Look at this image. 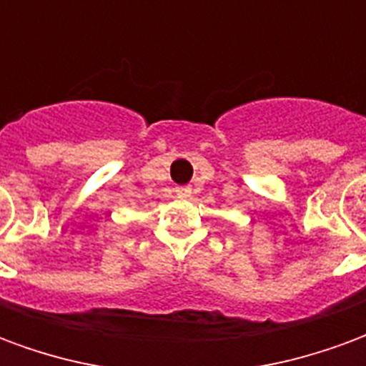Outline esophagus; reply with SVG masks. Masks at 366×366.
I'll list each match as a JSON object with an SVG mask.
<instances>
[{
  "mask_svg": "<svg viewBox=\"0 0 366 366\" xmlns=\"http://www.w3.org/2000/svg\"><path fill=\"white\" fill-rule=\"evenodd\" d=\"M175 193H177L181 199H187V197H191V187H189V185H183V187L175 189Z\"/></svg>",
  "mask_w": 366,
  "mask_h": 366,
  "instance_id": "obj_1",
  "label": "esophagus"
}]
</instances>
